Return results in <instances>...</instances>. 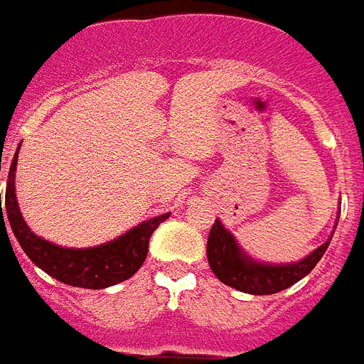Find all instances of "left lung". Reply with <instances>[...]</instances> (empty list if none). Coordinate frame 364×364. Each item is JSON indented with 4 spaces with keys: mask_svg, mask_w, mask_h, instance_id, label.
Returning <instances> with one entry per match:
<instances>
[{
    "mask_svg": "<svg viewBox=\"0 0 364 364\" xmlns=\"http://www.w3.org/2000/svg\"><path fill=\"white\" fill-rule=\"evenodd\" d=\"M329 241H331V237L300 262L262 264V262H255L249 259L239 249L233 235L221 225V221L215 219V223L210 229V237H208V262H210L213 274L223 284L241 290V292L264 296V294H277L280 290H286L306 274H310L311 269L318 264L323 252L327 251Z\"/></svg>",
    "mask_w": 364,
    "mask_h": 364,
    "instance_id": "left-lung-1",
    "label": "left lung"
}]
</instances>
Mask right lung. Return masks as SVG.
Here are the masks:
<instances>
[{"instance_id": "add662e5", "label": "right lung", "mask_w": 364, "mask_h": 364, "mask_svg": "<svg viewBox=\"0 0 364 364\" xmlns=\"http://www.w3.org/2000/svg\"><path fill=\"white\" fill-rule=\"evenodd\" d=\"M17 154L13 156L9 178H7V190H5V213L9 219L15 239L19 241L23 251L27 252L38 269H43L46 274H50L64 284L78 286V288H90L100 290L107 286L123 282L135 274L143 267L149 252V239L154 233V229L161 225L164 219H168L170 213H162L153 219H146L141 225L127 231L125 235L117 237L115 241L92 247V249H64L58 245H53L37 237L25 223L19 211V203L15 198V166H17ZM1 221L5 219L1 210ZM7 233V229H5Z\"/></svg>"}]
</instances>
